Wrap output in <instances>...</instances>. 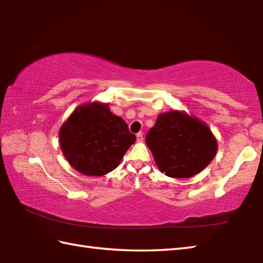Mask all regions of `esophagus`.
I'll list each match as a JSON object with an SVG mask.
<instances>
[{"instance_id":"obj_1","label":"esophagus","mask_w":263,"mask_h":263,"mask_svg":"<svg viewBox=\"0 0 263 263\" xmlns=\"http://www.w3.org/2000/svg\"><path fill=\"white\" fill-rule=\"evenodd\" d=\"M137 141L138 142H142L143 141V133L142 132H139L137 135Z\"/></svg>"}]
</instances>
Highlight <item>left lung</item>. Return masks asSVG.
Segmentation results:
<instances>
[{
    "mask_svg": "<svg viewBox=\"0 0 263 263\" xmlns=\"http://www.w3.org/2000/svg\"><path fill=\"white\" fill-rule=\"evenodd\" d=\"M158 168L170 177L198 174L214 159L217 141L202 122L181 111L160 114L146 136Z\"/></svg>",
    "mask_w": 263,
    "mask_h": 263,
    "instance_id": "left-lung-1",
    "label": "left lung"
}]
</instances>
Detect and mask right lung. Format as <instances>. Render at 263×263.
I'll list each match as a JSON object with an SVG mask.
<instances>
[{"mask_svg":"<svg viewBox=\"0 0 263 263\" xmlns=\"http://www.w3.org/2000/svg\"><path fill=\"white\" fill-rule=\"evenodd\" d=\"M136 136L122 117L110 113L107 104L80 106L60 131L61 149L71 166L89 176L115 170Z\"/></svg>","mask_w":263,"mask_h":263,"instance_id":"add662e5","label":"right lung"}]
</instances>
